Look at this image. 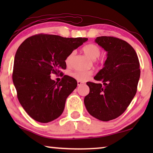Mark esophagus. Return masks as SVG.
Listing matches in <instances>:
<instances>
[{
  "mask_svg": "<svg viewBox=\"0 0 153 153\" xmlns=\"http://www.w3.org/2000/svg\"><path fill=\"white\" fill-rule=\"evenodd\" d=\"M84 82H82L81 81H77V86H82V85H84Z\"/></svg>",
  "mask_w": 153,
  "mask_h": 153,
  "instance_id": "34e87169",
  "label": "esophagus"
}]
</instances>
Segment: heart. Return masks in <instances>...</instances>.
Returning <instances> with one entry per match:
<instances>
[{
  "mask_svg": "<svg viewBox=\"0 0 153 153\" xmlns=\"http://www.w3.org/2000/svg\"><path fill=\"white\" fill-rule=\"evenodd\" d=\"M83 51L84 54L88 56L92 60H95L99 56L100 54V49L97 45L94 44H88V45L84 46L83 48ZM74 57V53H71L66 58L65 63L67 65H68L71 63L72 59ZM98 63H102L103 59H98L97 61ZM92 72L90 71H76L72 74L75 79L78 80V81L84 82L89 78L92 76Z\"/></svg>",
  "mask_w": 153,
  "mask_h": 153,
  "instance_id": "b5f03b06",
  "label": "heart"
}]
</instances>
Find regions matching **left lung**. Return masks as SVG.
<instances>
[{
  "mask_svg": "<svg viewBox=\"0 0 153 153\" xmlns=\"http://www.w3.org/2000/svg\"><path fill=\"white\" fill-rule=\"evenodd\" d=\"M95 42L107 52L104 67L94 79L102 84L87 82L90 92L84 105L90 115L102 121L118 117L135 97L140 76V63L130 45L112 36H99Z\"/></svg>",
  "mask_w": 153,
  "mask_h": 153,
  "instance_id": "8db88e82",
  "label": "left lung"
}]
</instances>
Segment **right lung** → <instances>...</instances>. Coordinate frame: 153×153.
I'll return each instance as SVG.
<instances>
[{
	"instance_id": "right-lung-1",
	"label": "right lung",
	"mask_w": 153,
	"mask_h": 153,
	"mask_svg": "<svg viewBox=\"0 0 153 153\" xmlns=\"http://www.w3.org/2000/svg\"><path fill=\"white\" fill-rule=\"evenodd\" d=\"M87 40L41 33L27 38L19 46L13 82L21 105L33 120L48 123L63 113L67 98L77 83L68 76L57 83L51 74L63 75L61 69H66V58Z\"/></svg>"
}]
</instances>
